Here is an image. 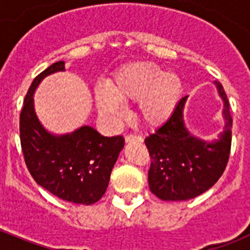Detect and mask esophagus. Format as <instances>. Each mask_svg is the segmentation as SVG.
I'll return each mask as SVG.
<instances>
[{"label": "esophagus", "mask_w": 250, "mask_h": 250, "mask_svg": "<svg viewBox=\"0 0 250 250\" xmlns=\"http://www.w3.org/2000/svg\"><path fill=\"white\" fill-rule=\"evenodd\" d=\"M125 141H126V143H132V141H138V143H140V141H143V139H141V136L138 135H126L125 136Z\"/></svg>", "instance_id": "esophagus-1"}]
</instances>
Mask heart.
<instances>
[{
    "mask_svg": "<svg viewBox=\"0 0 250 250\" xmlns=\"http://www.w3.org/2000/svg\"><path fill=\"white\" fill-rule=\"evenodd\" d=\"M184 83L176 72H165L151 62H135L119 70L105 90H96L95 103L101 114L119 119L120 105L138 103V115L147 126L164 124L182 100Z\"/></svg>",
    "mask_w": 250,
    "mask_h": 250,
    "instance_id": "1",
    "label": "heart"
}]
</instances>
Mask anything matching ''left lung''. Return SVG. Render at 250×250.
I'll return each instance as SVG.
<instances>
[{
	"label": "left lung",
	"mask_w": 250,
	"mask_h": 250,
	"mask_svg": "<svg viewBox=\"0 0 250 250\" xmlns=\"http://www.w3.org/2000/svg\"><path fill=\"white\" fill-rule=\"evenodd\" d=\"M223 101L224 129L218 139L204 140L193 135L184 120L188 96L180 100L169 120L145 139L151 165L149 187L167 202L193 199L205 193L224 173L231 145V116L222 83L215 81Z\"/></svg>",
	"instance_id": "1"
}]
</instances>
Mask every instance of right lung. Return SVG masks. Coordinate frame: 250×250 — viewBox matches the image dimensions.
<instances>
[{
    "label": "right lung",
    "mask_w": 250,
    "mask_h": 250,
    "mask_svg": "<svg viewBox=\"0 0 250 250\" xmlns=\"http://www.w3.org/2000/svg\"><path fill=\"white\" fill-rule=\"evenodd\" d=\"M65 71L52 63L31 83L20 115V139L27 169L40 187L65 202L91 205L101 199L124 147L123 136H103L89 125L67 134L45 129L35 111L34 94L45 77Z\"/></svg>",
    "instance_id": "add662e5"
}]
</instances>
